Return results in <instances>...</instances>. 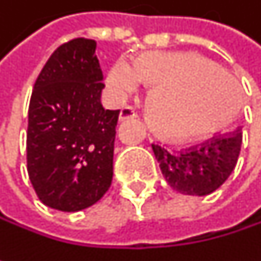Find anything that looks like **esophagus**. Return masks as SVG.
I'll use <instances>...</instances> for the list:
<instances>
[{
  "label": "esophagus",
  "instance_id": "1",
  "mask_svg": "<svg viewBox=\"0 0 261 261\" xmlns=\"http://www.w3.org/2000/svg\"><path fill=\"white\" fill-rule=\"evenodd\" d=\"M134 118H137V112L134 110V107H131V106H125V107H122L121 115H119V119H121V121L134 119Z\"/></svg>",
  "mask_w": 261,
  "mask_h": 261
}]
</instances>
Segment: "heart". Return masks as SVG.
I'll return each instance as SVG.
<instances>
[{
  "label": "heart",
  "mask_w": 261,
  "mask_h": 261,
  "mask_svg": "<svg viewBox=\"0 0 261 261\" xmlns=\"http://www.w3.org/2000/svg\"><path fill=\"white\" fill-rule=\"evenodd\" d=\"M142 80L154 86L148 96L151 122L171 139H195L219 130L239 96L233 75L190 53L149 51L134 63L119 59L109 71L107 84L118 96H128L139 90Z\"/></svg>",
  "instance_id": "heart-1"
}]
</instances>
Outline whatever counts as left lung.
Returning a JSON list of instances; mask_svg holds the SVG:
<instances>
[{"label":"left lung","instance_id":"1","mask_svg":"<svg viewBox=\"0 0 261 261\" xmlns=\"http://www.w3.org/2000/svg\"><path fill=\"white\" fill-rule=\"evenodd\" d=\"M240 146L242 127L178 152L152 142V151L168 184L180 193L198 196L208 195L225 182L237 165Z\"/></svg>","mask_w":261,"mask_h":261}]
</instances>
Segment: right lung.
<instances>
[{
  "label": "right lung",
  "instance_id": "obj_1",
  "mask_svg": "<svg viewBox=\"0 0 261 261\" xmlns=\"http://www.w3.org/2000/svg\"><path fill=\"white\" fill-rule=\"evenodd\" d=\"M95 40L60 45L34 83L27 130V171L39 199L60 212L98 202L112 186L119 110L101 104Z\"/></svg>",
  "mask_w": 261,
  "mask_h": 261
}]
</instances>
